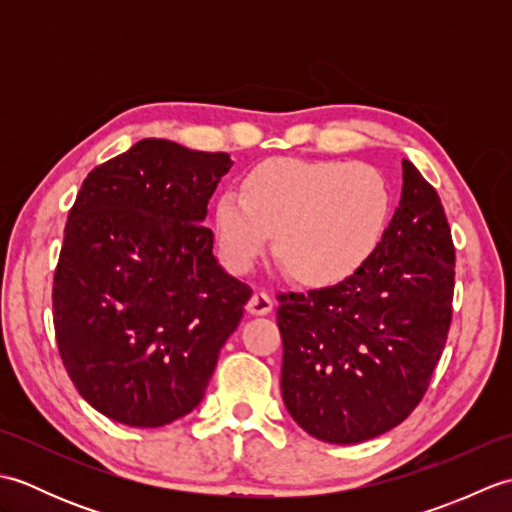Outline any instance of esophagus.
<instances>
[{
    "instance_id": "obj_1",
    "label": "esophagus",
    "mask_w": 512,
    "mask_h": 512,
    "mask_svg": "<svg viewBox=\"0 0 512 512\" xmlns=\"http://www.w3.org/2000/svg\"><path fill=\"white\" fill-rule=\"evenodd\" d=\"M246 310L250 314H255V317H264V314L273 310V299H270L266 292H255V295L248 299Z\"/></svg>"
}]
</instances>
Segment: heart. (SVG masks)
<instances>
[{
  "label": "heart",
  "mask_w": 512,
  "mask_h": 512,
  "mask_svg": "<svg viewBox=\"0 0 512 512\" xmlns=\"http://www.w3.org/2000/svg\"><path fill=\"white\" fill-rule=\"evenodd\" d=\"M391 220L383 173L365 162L266 160L244 180V195L215 202L222 262L248 273L275 233V253L303 284L336 286L374 257Z\"/></svg>",
  "instance_id": "b5f03b06"
}]
</instances>
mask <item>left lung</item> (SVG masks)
<instances>
[{
    "label": "left lung",
    "mask_w": 512,
    "mask_h": 512,
    "mask_svg": "<svg viewBox=\"0 0 512 512\" xmlns=\"http://www.w3.org/2000/svg\"><path fill=\"white\" fill-rule=\"evenodd\" d=\"M455 248L440 195L402 160V193L374 257L332 288L279 295L281 396L332 444L394 429L422 400L447 343Z\"/></svg>",
    "instance_id": "left-lung-1"
}]
</instances>
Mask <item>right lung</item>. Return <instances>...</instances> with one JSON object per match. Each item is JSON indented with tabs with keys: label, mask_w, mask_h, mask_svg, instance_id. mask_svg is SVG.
Masks as SVG:
<instances>
[{
	"label": "right lung",
	"mask_w": 512,
	"mask_h": 512,
	"mask_svg": "<svg viewBox=\"0 0 512 512\" xmlns=\"http://www.w3.org/2000/svg\"><path fill=\"white\" fill-rule=\"evenodd\" d=\"M228 154L145 138L76 195L52 286L54 334L74 387L127 427L154 429L204 398L253 295L202 226Z\"/></svg>",
	"instance_id": "add662e5"
}]
</instances>
